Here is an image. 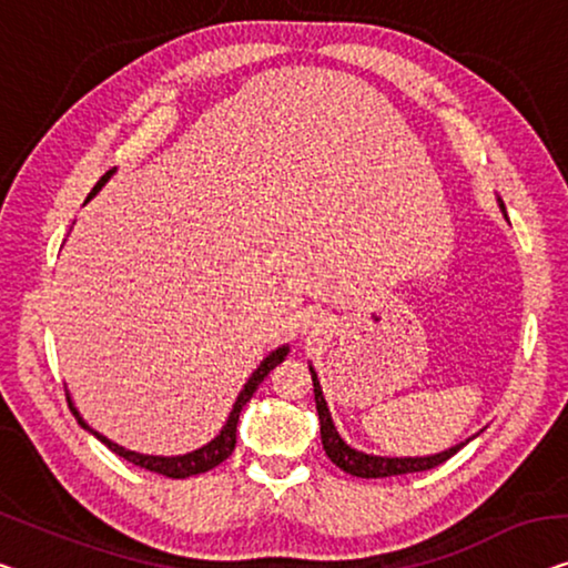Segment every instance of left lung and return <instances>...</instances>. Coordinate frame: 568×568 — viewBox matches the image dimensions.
<instances>
[{
    "mask_svg": "<svg viewBox=\"0 0 568 568\" xmlns=\"http://www.w3.org/2000/svg\"><path fill=\"white\" fill-rule=\"evenodd\" d=\"M500 209L505 214L503 201H500ZM505 219H507V214H505ZM308 369H311L313 395H316V410H318V420H321V444H324V452L328 459H332L338 469L352 474V477L383 479V477H397V474L426 471V469L438 467V464H444L446 459H452V456L459 452L462 446L469 444V438H467V442L446 448V452H442V454H430V456H375V454L357 452V448H352L342 436H338V430L332 420V413H328V405L324 400V390H321L316 369L313 367H308Z\"/></svg>",
    "mask_w": 568,
    "mask_h": 568,
    "instance_id": "obj_1",
    "label": "left lung"
}]
</instances>
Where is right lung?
<instances>
[{
    "label": "right lung",
    "instance_id": "obj_1",
    "mask_svg": "<svg viewBox=\"0 0 568 568\" xmlns=\"http://www.w3.org/2000/svg\"><path fill=\"white\" fill-rule=\"evenodd\" d=\"M112 173H114V171H109L106 175H101V181L94 185V191L89 193V199L97 196V193L101 191V185H104V183L109 181V178H112ZM89 199H87V201H89ZM287 352H291V346H287V344L277 346L275 352H270L267 357L260 362V367H257L255 372H252V377L247 379V383H244L242 393L236 395L234 408H232V413H230V418H226L224 428L219 430V436L211 438V442H209L206 446H201V448H196V452L183 454V456H150V454L130 452V448H124V446H120V444L109 442L106 436H101L99 430L91 428L89 423L81 418V413L73 408L71 397H68V405H71L73 416H75V420L81 423V428H87L89 434H94L101 444H106L109 448H112L114 454H120L122 459L132 462L134 467L150 469V471H158V474H165V477H171V479H185V477H193V474H203V471L214 469V467H219V464H222L224 459H230L232 452H234V446H236V423H240L242 408L250 403V397L255 395V390L260 387L262 379H265V377L270 375V369H275V367L281 365V362L287 357Z\"/></svg>",
    "mask_w": 568,
    "mask_h": 568
}]
</instances>
